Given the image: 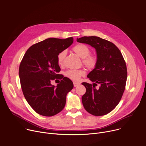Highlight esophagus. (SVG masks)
<instances>
[{
    "label": "esophagus",
    "mask_w": 146,
    "mask_h": 146,
    "mask_svg": "<svg viewBox=\"0 0 146 146\" xmlns=\"http://www.w3.org/2000/svg\"><path fill=\"white\" fill-rule=\"evenodd\" d=\"M80 84V83H77V82H73V85H74V87H77L78 86H79Z\"/></svg>",
    "instance_id": "1"
}]
</instances>
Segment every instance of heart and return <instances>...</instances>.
<instances>
[{"label": "heart", "mask_w": 146, "mask_h": 146, "mask_svg": "<svg viewBox=\"0 0 146 146\" xmlns=\"http://www.w3.org/2000/svg\"><path fill=\"white\" fill-rule=\"evenodd\" d=\"M73 50L83 60V64L88 69H92L96 68L98 62V58L97 55L90 54V49L89 47L83 44L76 45L73 48ZM66 55L65 50L59 52L57 56V62L58 64L62 65L64 58ZM85 74L83 70H68L64 72V76L72 80L77 81L80 78Z\"/></svg>", "instance_id": "b5f03b06"}]
</instances>
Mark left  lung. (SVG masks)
<instances>
[{
    "instance_id": "1",
    "label": "left lung",
    "mask_w": 146,
    "mask_h": 146,
    "mask_svg": "<svg viewBox=\"0 0 146 146\" xmlns=\"http://www.w3.org/2000/svg\"><path fill=\"white\" fill-rule=\"evenodd\" d=\"M77 41L94 47L98 62L87 77L93 84L82 83L86 88L82 102L85 110L94 116L111 112L120 102L127 80L126 62L118 48L112 42L98 36H83ZM100 84L96 89L94 84Z\"/></svg>"
}]
</instances>
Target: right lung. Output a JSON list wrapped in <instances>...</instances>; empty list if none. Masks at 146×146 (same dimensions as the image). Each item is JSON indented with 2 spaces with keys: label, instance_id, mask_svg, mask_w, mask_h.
<instances>
[{
  "label": "right lung",
  "instance_id": "obj_1",
  "mask_svg": "<svg viewBox=\"0 0 146 146\" xmlns=\"http://www.w3.org/2000/svg\"><path fill=\"white\" fill-rule=\"evenodd\" d=\"M73 42L72 37L48 38L30 46L22 59L19 72L21 89L29 104L39 115L52 116L64 107L73 84L59 74L57 56ZM55 78L61 80L56 87L50 84Z\"/></svg>",
  "mask_w": 146,
  "mask_h": 146
}]
</instances>
